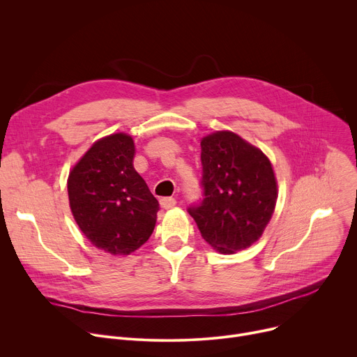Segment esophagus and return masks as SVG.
<instances>
[{
    "label": "esophagus",
    "instance_id": "obj_1",
    "mask_svg": "<svg viewBox=\"0 0 357 357\" xmlns=\"http://www.w3.org/2000/svg\"><path fill=\"white\" fill-rule=\"evenodd\" d=\"M175 205H176V199L172 198V197H169V198H162V199H160V208H162V209H171V208H174Z\"/></svg>",
    "mask_w": 357,
    "mask_h": 357
}]
</instances>
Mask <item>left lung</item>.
<instances>
[{
  "instance_id": "8db88e82",
  "label": "left lung",
  "mask_w": 357,
  "mask_h": 357,
  "mask_svg": "<svg viewBox=\"0 0 357 357\" xmlns=\"http://www.w3.org/2000/svg\"><path fill=\"white\" fill-rule=\"evenodd\" d=\"M202 199L188 208L202 238L220 253L249 248L262 236L276 205L269 159L234 132L201 142Z\"/></svg>"
}]
</instances>
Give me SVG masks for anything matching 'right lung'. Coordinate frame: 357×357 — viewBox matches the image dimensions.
<instances>
[{
  "label": "right lung",
  "instance_id": "1",
  "mask_svg": "<svg viewBox=\"0 0 357 357\" xmlns=\"http://www.w3.org/2000/svg\"><path fill=\"white\" fill-rule=\"evenodd\" d=\"M131 137L95 142L68 179V197L79 229L96 248L129 255L153 232L159 202L134 168Z\"/></svg>",
  "mask_w": 357,
  "mask_h": 357
}]
</instances>
